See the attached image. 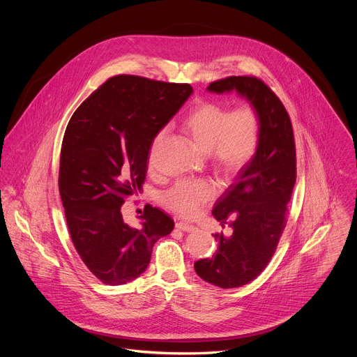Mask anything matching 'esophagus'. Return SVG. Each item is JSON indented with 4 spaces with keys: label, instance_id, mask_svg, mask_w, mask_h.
Instances as JSON below:
<instances>
[{
    "label": "esophagus",
    "instance_id": "esophagus-1",
    "mask_svg": "<svg viewBox=\"0 0 357 357\" xmlns=\"http://www.w3.org/2000/svg\"><path fill=\"white\" fill-rule=\"evenodd\" d=\"M175 226H176V229H179V230H182V231H186V233H189V231H193V230L196 229L193 225H190V223H186V222H178Z\"/></svg>",
    "mask_w": 357,
    "mask_h": 357
}]
</instances>
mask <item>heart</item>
<instances>
[{
    "label": "heart",
    "instance_id": "heart-1",
    "mask_svg": "<svg viewBox=\"0 0 357 357\" xmlns=\"http://www.w3.org/2000/svg\"><path fill=\"white\" fill-rule=\"evenodd\" d=\"M195 145L208 155L216 169L233 175L245 168L254 158L260 144V116L251 105H243L231 112L222 105H199L183 123ZM165 131L154 139L157 145ZM216 195L212 182L183 179L162 195L164 205L183 218H195L205 203Z\"/></svg>",
    "mask_w": 357,
    "mask_h": 357
}]
</instances>
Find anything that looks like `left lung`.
Instances as JSON below:
<instances>
[{"label": "left lung", "instance_id": "8db88e82", "mask_svg": "<svg viewBox=\"0 0 357 357\" xmlns=\"http://www.w3.org/2000/svg\"><path fill=\"white\" fill-rule=\"evenodd\" d=\"M236 91L260 116V144L250 164L216 200L212 215L229 236L215 234L219 248L195 263L196 274L220 288L248 284L268 264L287 225V205L296 179L295 142L289 116L274 91L257 77L231 76L206 89Z\"/></svg>", "mask_w": 357, "mask_h": 357}]
</instances>
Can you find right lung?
I'll return each mask as SVG.
<instances>
[{"mask_svg":"<svg viewBox=\"0 0 357 357\" xmlns=\"http://www.w3.org/2000/svg\"><path fill=\"white\" fill-rule=\"evenodd\" d=\"M193 93L189 84L120 75L73 113L62 142L59 192L72 241L101 282L123 285L148 267L152 247L174 229L145 206L141 227L123 220L124 200L142 189L151 144Z\"/></svg>","mask_w":357,"mask_h":357,"instance_id":"add662e5","label":"right lung"}]
</instances>
